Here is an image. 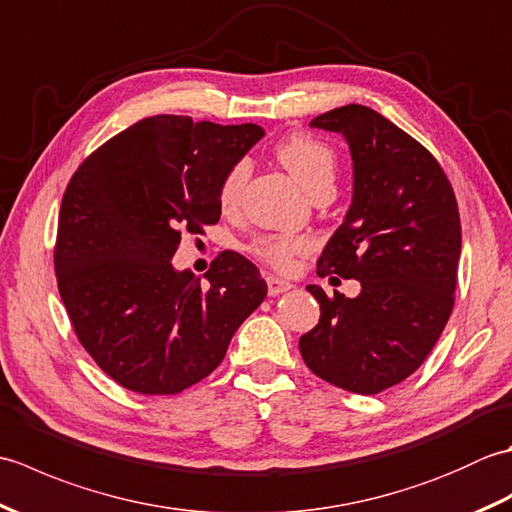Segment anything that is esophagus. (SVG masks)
<instances>
[{"mask_svg":"<svg viewBox=\"0 0 512 512\" xmlns=\"http://www.w3.org/2000/svg\"><path fill=\"white\" fill-rule=\"evenodd\" d=\"M266 284H268V292L273 297H277V295H281V292H288V290H292L295 286L290 284V281H286V279H279V277H266Z\"/></svg>","mask_w":512,"mask_h":512,"instance_id":"obj_1","label":"esophagus"}]
</instances>
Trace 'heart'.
Instances as JSON below:
<instances>
[{"mask_svg":"<svg viewBox=\"0 0 512 512\" xmlns=\"http://www.w3.org/2000/svg\"><path fill=\"white\" fill-rule=\"evenodd\" d=\"M277 158L284 165L290 176L299 182V187L308 195L314 189L332 187L336 176V156L330 145L321 143L310 136H290L277 147ZM248 180V162L239 160L228 169L220 187V206L224 211L233 209L239 202V195L244 191ZM306 248V242L297 237H264L257 239L253 250L257 257H262L266 264L275 268H288L299 250Z\"/></svg>","mask_w":512,"mask_h":512,"instance_id":"heart-1","label":"heart"}]
</instances>
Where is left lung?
Instances as JSON below:
<instances>
[{"label":"left lung","mask_w":512,"mask_h":512,"mask_svg":"<svg viewBox=\"0 0 512 512\" xmlns=\"http://www.w3.org/2000/svg\"><path fill=\"white\" fill-rule=\"evenodd\" d=\"M343 136L352 156V202L328 239L317 273L361 281L354 299L308 286L317 328L299 339L319 378L372 396L411 376L453 310L462 228L438 160L418 140L365 105L310 121Z\"/></svg>","instance_id":"8db88e82"}]
</instances>
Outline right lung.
I'll return each mask as SVG.
<instances>
[{
  "label": "right lung",
  "instance_id": "right-lung-1",
  "mask_svg": "<svg viewBox=\"0 0 512 512\" xmlns=\"http://www.w3.org/2000/svg\"><path fill=\"white\" fill-rule=\"evenodd\" d=\"M264 129L143 118L76 169L63 193L54 270L74 332L107 376L178 394L222 363L268 286L226 250L206 273L173 266L180 233L220 220V187Z\"/></svg>",
  "mask_w": 512,
  "mask_h": 512
}]
</instances>
